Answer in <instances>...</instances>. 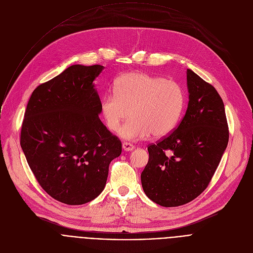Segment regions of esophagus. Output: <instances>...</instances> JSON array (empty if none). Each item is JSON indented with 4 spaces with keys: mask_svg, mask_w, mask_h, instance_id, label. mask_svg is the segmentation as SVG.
<instances>
[{
    "mask_svg": "<svg viewBox=\"0 0 253 253\" xmlns=\"http://www.w3.org/2000/svg\"><path fill=\"white\" fill-rule=\"evenodd\" d=\"M122 147H123V149H124L125 151H132V150L135 148V146L133 145V144H131V143H129V142H124V143L122 144Z\"/></svg>",
    "mask_w": 253,
    "mask_h": 253,
    "instance_id": "1",
    "label": "esophagus"
}]
</instances>
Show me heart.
Segmentation results:
<instances>
[{
    "label": "heart",
    "instance_id": "obj_1",
    "mask_svg": "<svg viewBox=\"0 0 253 253\" xmlns=\"http://www.w3.org/2000/svg\"><path fill=\"white\" fill-rule=\"evenodd\" d=\"M114 92L106 95L100 105V114L106 128L120 129L127 140L163 137L177 125L184 109V92L177 82L164 80L143 72H132L119 77Z\"/></svg>",
    "mask_w": 253,
    "mask_h": 253
}]
</instances>
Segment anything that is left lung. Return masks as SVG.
<instances>
[{"instance_id": "1", "label": "left lung", "mask_w": 253, "mask_h": 253, "mask_svg": "<svg viewBox=\"0 0 253 253\" xmlns=\"http://www.w3.org/2000/svg\"><path fill=\"white\" fill-rule=\"evenodd\" d=\"M187 88L183 119L170 135L148 146L149 160L141 173L144 192L164 207L186 204L206 189L229 139L218 92L190 69Z\"/></svg>"}]
</instances>
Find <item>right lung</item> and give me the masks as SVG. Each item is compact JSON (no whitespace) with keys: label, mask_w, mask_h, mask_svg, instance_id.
Masks as SVG:
<instances>
[{"label":"right lung","mask_w":253,"mask_h":253,"mask_svg":"<svg viewBox=\"0 0 253 253\" xmlns=\"http://www.w3.org/2000/svg\"><path fill=\"white\" fill-rule=\"evenodd\" d=\"M101 65H73L36 88L27 105L20 143L41 187L54 199L81 205L104 189L122 143L99 118L94 80Z\"/></svg>","instance_id":"obj_1"}]
</instances>
